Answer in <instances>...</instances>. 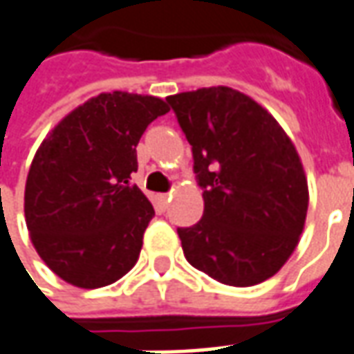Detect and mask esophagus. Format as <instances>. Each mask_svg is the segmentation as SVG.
<instances>
[{
  "mask_svg": "<svg viewBox=\"0 0 354 354\" xmlns=\"http://www.w3.org/2000/svg\"><path fill=\"white\" fill-rule=\"evenodd\" d=\"M159 201L162 203V207H167V205H169V201H170V195L169 194L159 195Z\"/></svg>",
  "mask_w": 354,
  "mask_h": 354,
  "instance_id": "1",
  "label": "esophagus"
}]
</instances>
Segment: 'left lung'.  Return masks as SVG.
Wrapping results in <instances>:
<instances>
[{
  "label": "left lung",
  "mask_w": 354,
  "mask_h": 354,
  "mask_svg": "<svg viewBox=\"0 0 354 354\" xmlns=\"http://www.w3.org/2000/svg\"><path fill=\"white\" fill-rule=\"evenodd\" d=\"M192 145L203 218L178 228L187 263L212 280L249 288L286 264L303 234L308 185L276 118L226 86L167 97Z\"/></svg>",
  "instance_id": "1"
}]
</instances>
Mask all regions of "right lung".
<instances>
[{"label": "right lung", "mask_w": 354, "mask_h": 354, "mask_svg": "<svg viewBox=\"0 0 354 354\" xmlns=\"http://www.w3.org/2000/svg\"><path fill=\"white\" fill-rule=\"evenodd\" d=\"M167 101L100 93L68 113L34 155L24 216L41 261L61 280L95 289L122 278L140 257L153 205L130 176L136 145Z\"/></svg>", "instance_id": "add662e5"}]
</instances>
